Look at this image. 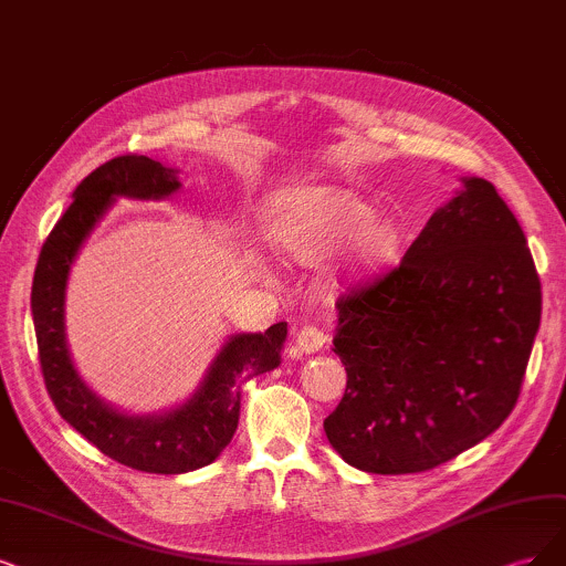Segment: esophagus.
<instances>
[{"label":"esophagus","mask_w":566,"mask_h":566,"mask_svg":"<svg viewBox=\"0 0 566 566\" xmlns=\"http://www.w3.org/2000/svg\"><path fill=\"white\" fill-rule=\"evenodd\" d=\"M326 340H328V336H326V333H324L322 328H317V326H303V328L296 333V345H298V349L305 352V354L319 352V349L326 345Z\"/></svg>","instance_id":"1"}]
</instances>
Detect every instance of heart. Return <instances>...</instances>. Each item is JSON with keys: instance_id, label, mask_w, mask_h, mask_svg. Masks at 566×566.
<instances>
[{"instance_id": "obj_1", "label": "heart", "mask_w": 566, "mask_h": 566, "mask_svg": "<svg viewBox=\"0 0 566 566\" xmlns=\"http://www.w3.org/2000/svg\"><path fill=\"white\" fill-rule=\"evenodd\" d=\"M270 242L282 256L303 265L319 263L347 241V265L357 272L378 270L396 256L401 230L394 219L338 184H305L272 200L265 219Z\"/></svg>"}]
</instances>
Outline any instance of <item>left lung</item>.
Segmentation results:
<instances>
[{
    "label": "left lung",
    "mask_w": 566,
    "mask_h": 566,
    "mask_svg": "<svg viewBox=\"0 0 566 566\" xmlns=\"http://www.w3.org/2000/svg\"><path fill=\"white\" fill-rule=\"evenodd\" d=\"M462 184L399 268L336 303L333 352L347 389L324 431L354 469L429 471L478 446L517 403L541 282L496 188Z\"/></svg>",
    "instance_id": "8db88e82"
}]
</instances>
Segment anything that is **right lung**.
I'll return each mask as SVG.
<instances>
[{
    "mask_svg": "<svg viewBox=\"0 0 566 566\" xmlns=\"http://www.w3.org/2000/svg\"><path fill=\"white\" fill-rule=\"evenodd\" d=\"M179 186L175 170L146 156L99 165L76 186L74 202L41 247L32 282L41 373L62 420L118 464L165 475L202 469L226 450L238 429L242 385L277 368L286 340V322L230 336L191 399L160 415L120 412L81 380L65 338V289L83 240L116 198L160 200Z\"/></svg>",
    "mask_w": 566,
    "mask_h": 566,
    "instance_id": "add662e5",
    "label": "right lung"
}]
</instances>
